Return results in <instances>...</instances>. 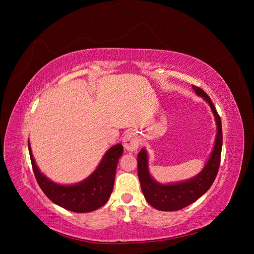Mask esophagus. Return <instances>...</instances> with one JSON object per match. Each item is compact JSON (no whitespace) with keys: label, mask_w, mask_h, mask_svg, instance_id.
<instances>
[{"label":"esophagus","mask_w":254,"mask_h":254,"mask_svg":"<svg viewBox=\"0 0 254 254\" xmlns=\"http://www.w3.org/2000/svg\"><path fill=\"white\" fill-rule=\"evenodd\" d=\"M140 145V139L135 131H127L124 139L125 148L128 151H136Z\"/></svg>","instance_id":"34e87169"}]
</instances>
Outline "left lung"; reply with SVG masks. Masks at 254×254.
<instances>
[{"instance_id":"1","label":"left lung","mask_w":254,"mask_h":254,"mask_svg":"<svg viewBox=\"0 0 254 254\" xmlns=\"http://www.w3.org/2000/svg\"><path fill=\"white\" fill-rule=\"evenodd\" d=\"M198 96L203 97L210 105L217 124V136L215 146L203 171L194 178L181 183L163 185L155 182L149 175L147 166V153L142 149L138 154V177L144 196L153 208L161 211H177L195 202L201 197L214 182L220 166L222 148V127L210 97L198 86L192 85Z\"/></svg>"}]
</instances>
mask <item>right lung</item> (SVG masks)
I'll return each mask as SVG.
<instances>
[{"label":"right lung","instance_id":"add662e5","mask_svg":"<svg viewBox=\"0 0 254 254\" xmlns=\"http://www.w3.org/2000/svg\"><path fill=\"white\" fill-rule=\"evenodd\" d=\"M29 151L36 180L50 201L66 210L85 213L97 210L108 201L113 190L118 159L124 153V147L122 144L114 145L106 152L97 170L87 179L70 186L53 183L40 173L35 164L30 142Z\"/></svg>","mask_w":254,"mask_h":254}]
</instances>
